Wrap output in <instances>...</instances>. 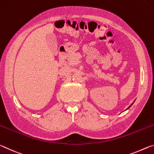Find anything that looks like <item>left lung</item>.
Instances as JSON below:
<instances>
[{"label": "left lung", "mask_w": 154, "mask_h": 154, "mask_svg": "<svg viewBox=\"0 0 154 154\" xmlns=\"http://www.w3.org/2000/svg\"><path fill=\"white\" fill-rule=\"evenodd\" d=\"M132 104H131V105L130 106H129V107H128V108H130V106H132Z\"/></svg>", "instance_id": "left-lung-1"}]
</instances>
